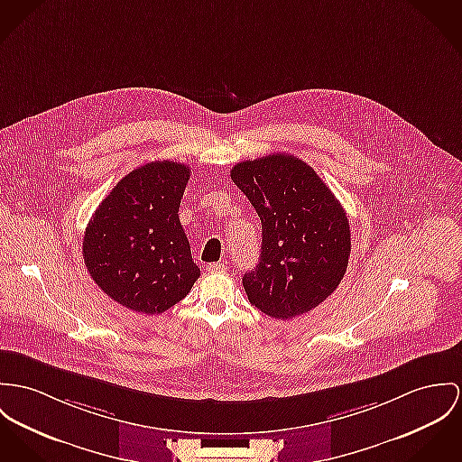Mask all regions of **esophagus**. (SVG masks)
Returning <instances> with one entry per match:
<instances>
[{
    "instance_id": "obj_1",
    "label": "esophagus",
    "mask_w": 462,
    "mask_h": 462,
    "mask_svg": "<svg viewBox=\"0 0 462 462\" xmlns=\"http://www.w3.org/2000/svg\"><path fill=\"white\" fill-rule=\"evenodd\" d=\"M206 271H209V273L225 271V263H208V265H206Z\"/></svg>"
}]
</instances>
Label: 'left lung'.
Masks as SVG:
<instances>
[{"mask_svg": "<svg viewBox=\"0 0 462 462\" xmlns=\"http://www.w3.org/2000/svg\"><path fill=\"white\" fill-rule=\"evenodd\" d=\"M230 178L262 221L258 265L243 276L249 302L273 319H293L341 283L350 256L348 217L313 167L291 154L237 163Z\"/></svg>", "mask_w": 462, "mask_h": 462, "instance_id": "8db88e82", "label": "left lung"}]
</instances>
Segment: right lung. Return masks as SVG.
I'll return each instance as SVG.
<instances>
[{"label":"right lung","mask_w":462,"mask_h":462,"mask_svg":"<svg viewBox=\"0 0 462 462\" xmlns=\"http://www.w3.org/2000/svg\"><path fill=\"white\" fill-rule=\"evenodd\" d=\"M189 167L151 162L121 179L88 223L84 263L110 299L160 315L182 300L200 276L179 206Z\"/></svg>","instance_id":"1"}]
</instances>
